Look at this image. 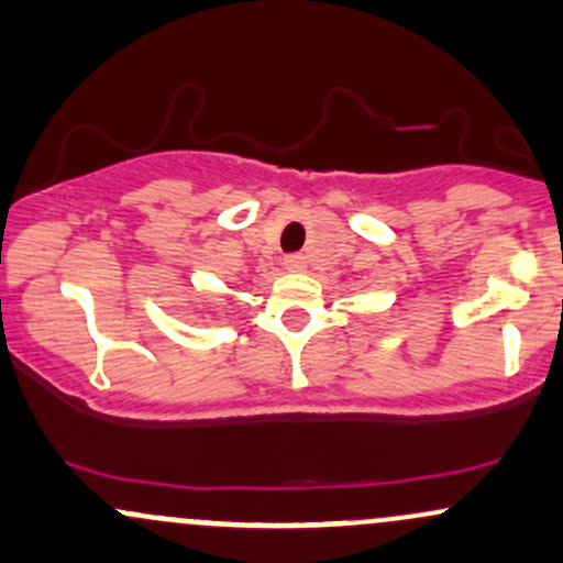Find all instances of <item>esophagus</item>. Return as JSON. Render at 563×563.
I'll use <instances>...</instances> for the list:
<instances>
[{
	"label": "esophagus",
	"mask_w": 563,
	"mask_h": 563,
	"mask_svg": "<svg viewBox=\"0 0 563 563\" xmlns=\"http://www.w3.org/2000/svg\"><path fill=\"white\" fill-rule=\"evenodd\" d=\"M305 267H307L305 256H288L286 258V269L288 272H305Z\"/></svg>",
	"instance_id": "obj_1"
}]
</instances>
